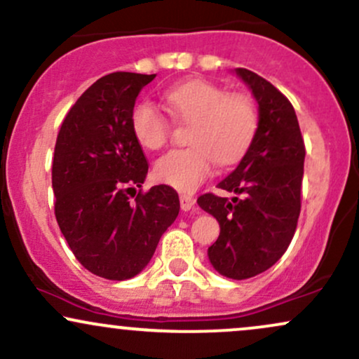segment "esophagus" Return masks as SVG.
I'll return each instance as SVG.
<instances>
[{
    "mask_svg": "<svg viewBox=\"0 0 359 359\" xmlns=\"http://www.w3.org/2000/svg\"><path fill=\"white\" fill-rule=\"evenodd\" d=\"M194 204H196L194 196H189V194H180V208H182V211H191V209L194 208Z\"/></svg>",
    "mask_w": 359,
    "mask_h": 359,
    "instance_id": "1",
    "label": "esophagus"
}]
</instances>
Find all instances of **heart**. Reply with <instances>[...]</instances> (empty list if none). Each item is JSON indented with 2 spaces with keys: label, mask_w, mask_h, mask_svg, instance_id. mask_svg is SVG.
Instances as JSON below:
<instances>
[{
  "label": "heart",
  "mask_w": 359,
  "mask_h": 359,
  "mask_svg": "<svg viewBox=\"0 0 359 359\" xmlns=\"http://www.w3.org/2000/svg\"><path fill=\"white\" fill-rule=\"evenodd\" d=\"M174 114L189 128L191 147L174 150L155 163L158 182L182 192H192L212 174L214 163L231 167L245 158L257 138L258 114L245 94L208 81L180 82L165 93ZM131 133L145 150H160L168 143V119L150 102H138L130 114Z\"/></svg>",
  "instance_id": "obj_1"
}]
</instances>
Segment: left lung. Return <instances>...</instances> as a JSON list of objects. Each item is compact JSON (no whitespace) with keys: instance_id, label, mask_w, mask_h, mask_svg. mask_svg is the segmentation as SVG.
Segmentation results:
<instances>
[{"instance_id":"8db88e82","label":"left lung","mask_w":359,"mask_h":359,"mask_svg":"<svg viewBox=\"0 0 359 359\" xmlns=\"http://www.w3.org/2000/svg\"><path fill=\"white\" fill-rule=\"evenodd\" d=\"M236 74L258 101L257 138L236 170L217 184L234 197L208 192L197 204L221 226L208 250L212 266L224 277L245 280L273 266L294 238L306 145L292 102L258 74Z\"/></svg>"}]
</instances>
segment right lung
<instances>
[{
  "mask_svg": "<svg viewBox=\"0 0 359 359\" xmlns=\"http://www.w3.org/2000/svg\"><path fill=\"white\" fill-rule=\"evenodd\" d=\"M155 74L113 72L76 101L62 121L52 162L55 219L74 257L108 280H128L154 257L179 216L170 185L143 192L148 160L130 114Z\"/></svg>",
  "mask_w": 359,
  "mask_h": 359,
  "instance_id": "obj_1",
  "label": "right lung"
}]
</instances>
